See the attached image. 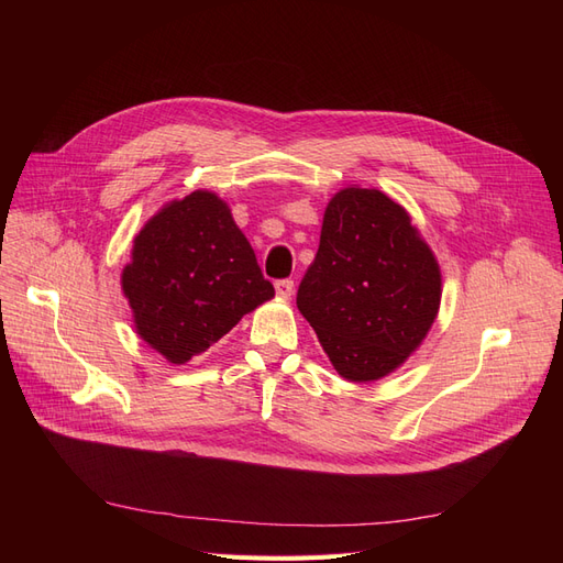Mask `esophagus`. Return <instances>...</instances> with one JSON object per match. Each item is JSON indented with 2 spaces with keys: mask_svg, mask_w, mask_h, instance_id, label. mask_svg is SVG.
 <instances>
[{
  "mask_svg": "<svg viewBox=\"0 0 563 563\" xmlns=\"http://www.w3.org/2000/svg\"><path fill=\"white\" fill-rule=\"evenodd\" d=\"M294 282L291 279H282V282H277L275 284V291H277V296L282 298V300H291L294 298Z\"/></svg>",
  "mask_w": 563,
  "mask_h": 563,
  "instance_id": "obj_1",
  "label": "esophagus"
}]
</instances>
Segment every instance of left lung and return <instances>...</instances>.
<instances>
[{
	"mask_svg": "<svg viewBox=\"0 0 563 563\" xmlns=\"http://www.w3.org/2000/svg\"><path fill=\"white\" fill-rule=\"evenodd\" d=\"M296 302L340 378L380 380L428 338L441 267L401 203L350 185L323 211L319 251Z\"/></svg>",
	"mask_w": 563,
	"mask_h": 563,
	"instance_id": "8db88e82",
	"label": "left lung"
}]
</instances>
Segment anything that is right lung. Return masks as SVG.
<instances>
[{"label":"right lung","instance_id":"obj_1","mask_svg":"<svg viewBox=\"0 0 563 563\" xmlns=\"http://www.w3.org/2000/svg\"><path fill=\"white\" fill-rule=\"evenodd\" d=\"M122 291L135 333L176 366L275 298L228 201L211 190L168 201L147 220L122 269Z\"/></svg>","mask_w":563,"mask_h":563}]
</instances>
